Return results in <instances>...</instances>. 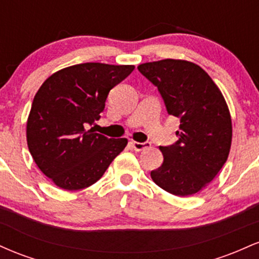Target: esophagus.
Listing matches in <instances>:
<instances>
[{
  "mask_svg": "<svg viewBox=\"0 0 259 259\" xmlns=\"http://www.w3.org/2000/svg\"><path fill=\"white\" fill-rule=\"evenodd\" d=\"M130 145H132L133 148L135 151H142V150H145V148L150 147L151 146V142H148V141H145V142L132 141V142H130Z\"/></svg>",
  "mask_w": 259,
  "mask_h": 259,
  "instance_id": "obj_1",
  "label": "esophagus"
}]
</instances>
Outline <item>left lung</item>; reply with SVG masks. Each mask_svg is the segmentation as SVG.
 Returning <instances> with one entry per match:
<instances>
[{
  "instance_id": "left-lung-1",
  "label": "left lung",
  "mask_w": 259,
  "mask_h": 259,
  "mask_svg": "<svg viewBox=\"0 0 259 259\" xmlns=\"http://www.w3.org/2000/svg\"><path fill=\"white\" fill-rule=\"evenodd\" d=\"M138 69L158 89L168 114L180 119L178 141L159 146L164 160L151 178L169 194L194 195L214 179L228 159L233 127L224 97L191 62L163 59Z\"/></svg>"
}]
</instances>
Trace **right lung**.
Returning a JSON list of instances; mask_svg holds the SVG:
<instances>
[{"mask_svg":"<svg viewBox=\"0 0 259 259\" xmlns=\"http://www.w3.org/2000/svg\"><path fill=\"white\" fill-rule=\"evenodd\" d=\"M134 65L82 63L64 68L41 85L32 101L26 140L40 170L61 189L81 190L101 179L126 139L89 129L101 118L107 96Z\"/></svg>","mask_w":259,"mask_h":259,"instance_id":"right-lung-1","label":"right lung"}]
</instances>
